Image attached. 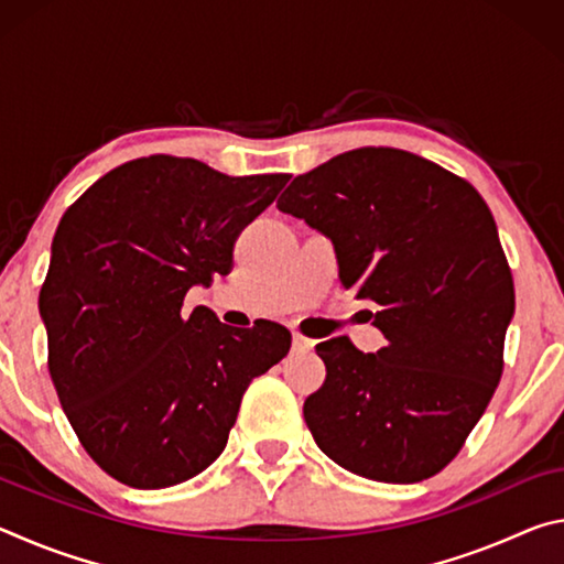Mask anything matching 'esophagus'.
<instances>
[{"label": "esophagus", "mask_w": 564, "mask_h": 564, "mask_svg": "<svg viewBox=\"0 0 564 564\" xmlns=\"http://www.w3.org/2000/svg\"><path fill=\"white\" fill-rule=\"evenodd\" d=\"M313 348V340L301 336V333H295L293 336V350H311Z\"/></svg>", "instance_id": "esophagus-1"}]
</instances>
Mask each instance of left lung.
Wrapping results in <instances>:
<instances>
[{
	"label": "left lung",
	"instance_id": "1",
	"mask_svg": "<svg viewBox=\"0 0 564 564\" xmlns=\"http://www.w3.org/2000/svg\"><path fill=\"white\" fill-rule=\"evenodd\" d=\"M275 206L330 238L343 289L378 305L388 340L318 343L326 383L303 403L313 441L368 480L441 473L500 383L514 313L488 204L433 161L366 147L295 176Z\"/></svg>",
	"mask_w": 564,
	"mask_h": 564
}]
</instances>
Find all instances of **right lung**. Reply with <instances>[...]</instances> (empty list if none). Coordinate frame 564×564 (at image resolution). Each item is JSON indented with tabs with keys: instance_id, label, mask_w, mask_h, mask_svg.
<instances>
[{
	"instance_id": "1",
	"label": "right lung",
	"mask_w": 564,
	"mask_h": 564,
	"mask_svg": "<svg viewBox=\"0 0 564 564\" xmlns=\"http://www.w3.org/2000/svg\"><path fill=\"white\" fill-rule=\"evenodd\" d=\"M289 174L226 176L196 159L121 164L66 208L40 291L50 376L84 451L113 480L171 488L224 453L253 378L291 348L279 323L231 328L184 295Z\"/></svg>"
}]
</instances>
